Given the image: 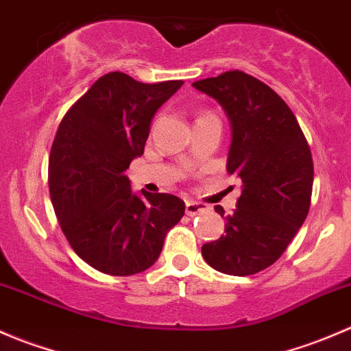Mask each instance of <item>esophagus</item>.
Segmentation results:
<instances>
[{
    "label": "esophagus",
    "instance_id": "obj_1",
    "mask_svg": "<svg viewBox=\"0 0 351 351\" xmlns=\"http://www.w3.org/2000/svg\"><path fill=\"white\" fill-rule=\"evenodd\" d=\"M205 210H207V207H205L204 204H200V202H193V200L185 202V212H186V215H190V217L204 214Z\"/></svg>",
    "mask_w": 351,
    "mask_h": 351
}]
</instances>
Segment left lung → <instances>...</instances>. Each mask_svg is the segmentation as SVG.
I'll return each instance as SVG.
<instances>
[{
	"instance_id": "obj_1",
	"label": "left lung",
	"mask_w": 351,
	"mask_h": 351,
	"mask_svg": "<svg viewBox=\"0 0 351 351\" xmlns=\"http://www.w3.org/2000/svg\"><path fill=\"white\" fill-rule=\"evenodd\" d=\"M215 98L232 127L228 173L243 182V193L224 234L202 246L214 270L247 277L274 265L304 224L313 195L314 165L309 144L289 105L268 84L243 71L193 83Z\"/></svg>"
}]
</instances>
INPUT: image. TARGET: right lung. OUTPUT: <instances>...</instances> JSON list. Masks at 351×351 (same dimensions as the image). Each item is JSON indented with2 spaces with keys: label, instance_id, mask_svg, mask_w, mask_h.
<instances>
[{
  "label": "right lung",
  "instance_id": "add662e5",
  "mask_svg": "<svg viewBox=\"0 0 351 351\" xmlns=\"http://www.w3.org/2000/svg\"><path fill=\"white\" fill-rule=\"evenodd\" d=\"M183 84L139 83L113 71L62 117L49 156V192L74 253L95 270L129 277L158 260L166 232L185 214L169 193L134 195L123 173L144 153L149 123Z\"/></svg>",
  "mask_w": 351,
  "mask_h": 351
}]
</instances>
